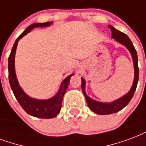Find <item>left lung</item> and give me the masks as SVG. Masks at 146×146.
<instances>
[{
  "label": "left lung",
  "instance_id": "obj_1",
  "mask_svg": "<svg viewBox=\"0 0 146 146\" xmlns=\"http://www.w3.org/2000/svg\"><path fill=\"white\" fill-rule=\"evenodd\" d=\"M110 27L111 29V31H112V37L115 39L116 41L123 44L124 46H126L128 50H129L132 56V60H133V64H134V69H135V77H134L133 85H132L131 90L127 94L123 96L122 98H120L119 100L113 101V103H100V102H97V101L91 99L90 97H89L86 94L85 92V80L82 77V85H81V86H82V90L83 92V94L85 96L86 100L88 106L92 111H93L96 114H99V115L112 114V113H117L121 110H122L128 103H129L130 100H132V96L134 95V93L136 90L138 81H139V66H138L137 53H136L135 47L132 44V41L130 40V39L128 37L127 35L124 33L120 32L112 26H110Z\"/></svg>",
  "mask_w": 146,
  "mask_h": 146
}]
</instances>
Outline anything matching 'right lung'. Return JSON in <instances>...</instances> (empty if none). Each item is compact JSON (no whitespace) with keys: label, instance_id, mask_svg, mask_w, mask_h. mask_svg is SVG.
<instances>
[{"label":"right lung","instance_id":"obj_1","mask_svg":"<svg viewBox=\"0 0 146 146\" xmlns=\"http://www.w3.org/2000/svg\"><path fill=\"white\" fill-rule=\"evenodd\" d=\"M51 22H45L40 24H33L29 26L25 31L21 33L17 37L15 41L13 48L11 50V54L8 58V77L10 85L13 90L17 100L18 101L21 107L23 108L27 113L29 115L34 116V117L41 118V119H51L56 117L57 114L60 112L62 101H63V96L65 94L66 89L68 87L70 79L73 74H71L66 78L61 84L60 89L57 94L46 100H38L29 97L27 96L22 89L20 87L17 80L16 74H15V67H14V57L16 53L17 46L20 39L24 36L26 34L31 32L35 27H43L50 26Z\"/></svg>","mask_w":146,"mask_h":146}]
</instances>
